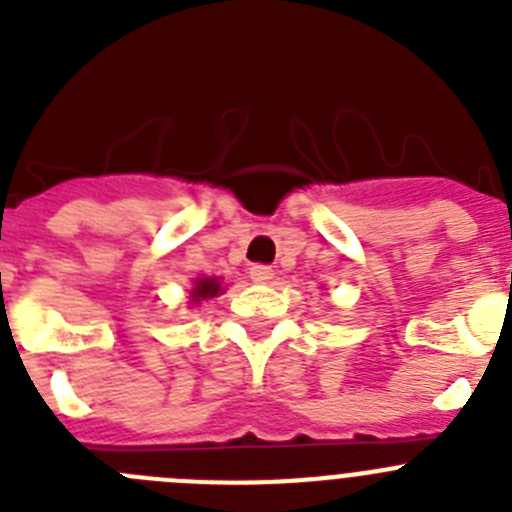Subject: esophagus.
<instances>
[{
	"label": "esophagus",
	"mask_w": 512,
	"mask_h": 512,
	"mask_svg": "<svg viewBox=\"0 0 512 512\" xmlns=\"http://www.w3.org/2000/svg\"><path fill=\"white\" fill-rule=\"evenodd\" d=\"M248 277H251L256 284H266L274 279V269L266 264H253L251 269H248Z\"/></svg>",
	"instance_id": "34e87169"
}]
</instances>
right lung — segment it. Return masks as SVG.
<instances>
[{"mask_svg": "<svg viewBox=\"0 0 512 512\" xmlns=\"http://www.w3.org/2000/svg\"><path fill=\"white\" fill-rule=\"evenodd\" d=\"M217 292H220V284H217V279H197V287H194V292H192V300L194 302L207 300V297H215Z\"/></svg>", "mask_w": 512, "mask_h": 512, "instance_id": "1", "label": "right lung"}]
</instances>
